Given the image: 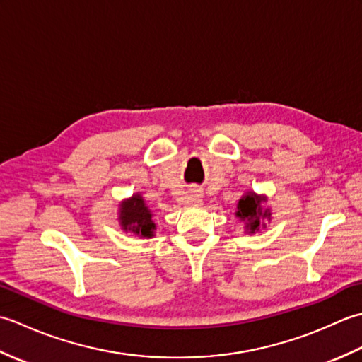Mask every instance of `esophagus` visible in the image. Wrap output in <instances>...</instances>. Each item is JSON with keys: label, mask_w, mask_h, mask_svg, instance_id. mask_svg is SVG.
Returning <instances> with one entry per match:
<instances>
[{"label": "esophagus", "mask_w": 362, "mask_h": 362, "mask_svg": "<svg viewBox=\"0 0 362 362\" xmlns=\"http://www.w3.org/2000/svg\"><path fill=\"white\" fill-rule=\"evenodd\" d=\"M188 201L193 202V204L201 202V191H199V189H191V193L188 196Z\"/></svg>", "instance_id": "34e87169"}]
</instances>
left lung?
<instances>
[{
	"instance_id": "obj_1",
	"label": "left lung",
	"mask_w": 362,
	"mask_h": 362,
	"mask_svg": "<svg viewBox=\"0 0 362 362\" xmlns=\"http://www.w3.org/2000/svg\"><path fill=\"white\" fill-rule=\"evenodd\" d=\"M236 216L243 221H247V227L250 230V233H253L259 227V218L269 216V211L266 210L263 213V210H261V199L250 193L245 194L241 201L238 202Z\"/></svg>"
}]
</instances>
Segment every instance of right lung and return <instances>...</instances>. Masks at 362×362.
I'll use <instances>...</instances> for the list:
<instances>
[{
  "label": "right lung",
  "instance_id": "right-lung-1",
  "mask_svg": "<svg viewBox=\"0 0 362 362\" xmlns=\"http://www.w3.org/2000/svg\"><path fill=\"white\" fill-rule=\"evenodd\" d=\"M151 210L146 206L141 196H134L130 201L121 205L119 221L124 230H130L135 235L151 238L156 224L152 222Z\"/></svg>",
  "mask_w": 362,
  "mask_h": 362
}]
</instances>
